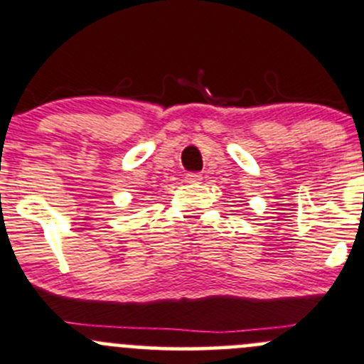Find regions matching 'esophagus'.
Listing matches in <instances>:
<instances>
[{"label":"esophagus","instance_id":"esophagus-1","mask_svg":"<svg viewBox=\"0 0 364 364\" xmlns=\"http://www.w3.org/2000/svg\"><path fill=\"white\" fill-rule=\"evenodd\" d=\"M185 181L190 183V185L200 183L202 181V174H198V172H188V174L185 176Z\"/></svg>","mask_w":364,"mask_h":364}]
</instances>
